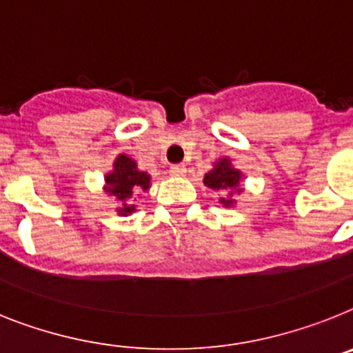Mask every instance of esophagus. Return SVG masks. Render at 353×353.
Listing matches in <instances>:
<instances>
[{
    "mask_svg": "<svg viewBox=\"0 0 353 353\" xmlns=\"http://www.w3.org/2000/svg\"><path fill=\"white\" fill-rule=\"evenodd\" d=\"M170 174H174V176H185L186 167H185V165H172Z\"/></svg>",
    "mask_w": 353,
    "mask_h": 353,
    "instance_id": "34e87169",
    "label": "esophagus"
}]
</instances>
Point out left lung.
<instances>
[{"label": "left lung", "instance_id": "1", "mask_svg": "<svg viewBox=\"0 0 353 353\" xmlns=\"http://www.w3.org/2000/svg\"><path fill=\"white\" fill-rule=\"evenodd\" d=\"M241 179L242 172L236 170L232 165V159L221 158L219 161H215L212 170L204 176L203 183L212 190H228L230 192V197H221V203L224 206H232L235 201L232 199L233 192L241 194Z\"/></svg>", "mask_w": 353, "mask_h": 353}]
</instances>
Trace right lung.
<instances>
[{"label":"right lung","instance_id":"add662e5","mask_svg":"<svg viewBox=\"0 0 353 353\" xmlns=\"http://www.w3.org/2000/svg\"><path fill=\"white\" fill-rule=\"evenodd\" d=\"M149 174L138 170V165H136L134 159L125 156V154H120L112 163V172L105 174L103 190L121 203L120 208H117L118 215H131L136 210V204H132L134 203L132 195L136 192L149 190Z\"/></svg>","mask_w":353,"mask_h":353}]
</instances>
